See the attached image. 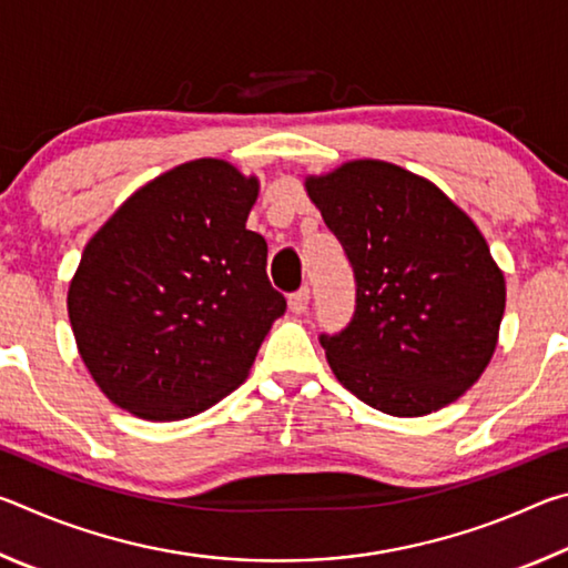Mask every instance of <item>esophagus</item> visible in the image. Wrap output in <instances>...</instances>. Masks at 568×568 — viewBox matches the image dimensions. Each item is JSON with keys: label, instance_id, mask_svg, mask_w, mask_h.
<instances>
[{"label": "esophagus", "instance_id": "esophagus-1", "mask_svg": "<svg viewBox=\"0 0 568 568\" xmlns=\"http://www.w3.org/2000/svg\"><path fill=\"white\" fill-rule=\"evenodd\" d=\"M307 303H311V291H307V287H301V291L287 297V307H291V313L295 315H303L307 311Z\"/></svg>", "mask_w": 568, "mask_h": 568}]
</instances>
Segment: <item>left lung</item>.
<instances>
[{
	"label": "left lung",
	"instance_id": "left-lung-1",
	"mask_svg": "<svg viewBox=\"0 0 568 568\" xmlns=\"http://www.w3.org/2000/svg\"><path fill=\"white\" fill-rule=\"evenodd\" d=\"M305 192L355 273V313L321 335L355 398L398 418L458 400L491 363L506 281L474 220L434 182L386 160L307 175Z\"/></svg>",
	"mask_w": 568,
	"mask_h": 568
}]
</instances>
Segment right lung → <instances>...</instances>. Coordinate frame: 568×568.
<instances>
[{
    "label": "right lung",
    "instance_id": "1",
    "mask_svg": "<svg viewBox=\"0 0 568 568\" xmlns=\"http://www.w3.org/2000/svg\"><path fill=\"white\" fill-rule=\"evenodd\" d=\"M261 182L200 158L134 190L90 237L67 313L92 381L145 420H182L247 378L285 297L247 230Z\"/></svg>",
    "mask_w": 568,
    "mask_h": 568
}]
</instances>
